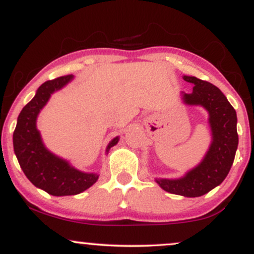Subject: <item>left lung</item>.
<instances>
[{
	"mask_svg": "<svg viewBox=\"0 0 254 254\" xmlns=\"http://www.w3.org/2000/svg\"><path fill=\"white\" fill-rule=\"evenodd\" d=\"M193 86L190 94L183 93L184 103L199 105L208 111L212 141L199 165L179 179H155L160 188L184 197H199L208 193L226 179L229 173L239 137L237 112L216 86L194 76H184Z\"/></svg>",
	"mask_w": 254,
	"mask_h": 254,
	"instance_id": "1",
	"label": "left lung"
}]
</instances>
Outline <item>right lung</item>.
Instances as JSON below:
<instances>
[{"label":"right lung","instance_id":"right-lung-1","mask_svg":"<svg viewBox=\"0 0 254 254\" xmlns=\"http://www.w3.org/2000/svg\"><path fill=\"white\" fill-rule=\"evenodd\" d=\"M72 75L61 76L44 82L36 95L20 112L13 133L14 151L20 167L27 179L37 188L52 196H72L83 192L98 180L97 173H84L71 167L68 161L49 151L37 130V117L52 93L63 88L72 80ZM116 137L106 151L118 143Z\"/></svg>","mask_w":254,"mask_h":254}]
</instances>
